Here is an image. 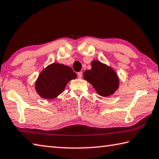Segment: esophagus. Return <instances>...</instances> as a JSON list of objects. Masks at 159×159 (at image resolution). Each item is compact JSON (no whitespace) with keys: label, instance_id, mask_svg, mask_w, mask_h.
Wrapping results in <instances>:
<instances>
[{"label":"esophagus","instance_id":"obj_1","mask_svg":"<svg viewBox=\"0 0 159 159\" xmlns=\"http://www.w3.org/2000/svg\"><path fill=\"white\" fill-rule=\"evenodd\" d=\"M77 76H78V78H79V79H81L82 76H83V73L81 72V71H79V72H78Z\"/></svg>","mask_w":159,"mask_h":159}]
</instances>
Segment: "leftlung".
<instances>
[{"label":"left lung","mask_w":159,"mask_h":159,"mask_svg":"<svg viewBox=\"0 0 159 159\" xmlns=\"http://www.w3.org/2000/svg\"><path fill=\"white\" fill-rule=\"evenodd\" d=\"M83 77L92 84L99 95L112 94L119 87V79L111 67L97 61L92 63V69L84 71Z\"/></svg>","instance_id":"8db88e82"}]
</instances>
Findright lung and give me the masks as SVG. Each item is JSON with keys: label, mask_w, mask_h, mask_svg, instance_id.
<instances>
[{"label": "right lung", "mask_w": 159, "mask_h": 159, "mask_svg": "<svg viewBox=\"0 0 159 159\" xmlns=\"http://www.w3.org/2000/svg\"><path fill=\"white\" fill-rule=\"evenodd\" d=\"M76 77V74L71 67L53 63L40 74L36 83V89L41 97L53 99L64 91L69 81Z\"/></svg>", "instance_id": "right-lung-1"}]
</instances>
